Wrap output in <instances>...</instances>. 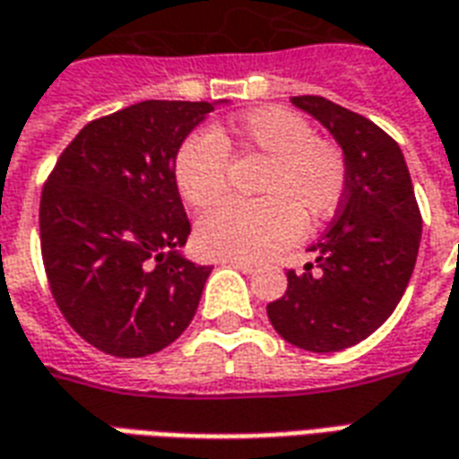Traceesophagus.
<instances>
[{
  "label": "esophagus",
  "mask_w": 459,
  "mask_h": 459,
  "mask_svg": "<svg viewBox=\"0 0 459 459\" xmlns=\"http://www.w3.org/2000/svg\"><path fill=\"white\" fill-rule=\"evenodd\" d=\"M229 265H233L236 270H240V273H246V275H253L255 270H258V265L255 263H248V260H236V258H229L226 260Z\"/></svg>",
  "instance_id": "esophagus-1"
}]
</instances>
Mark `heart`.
Returning <instances> with one entry per match:
<instances>
[{
    "instance_id": "1",
    "label": "heart",
    "mask_w": 459,
    "mask_h": 459,
    "mask_svg": "<svg viewBox=\"0 0 459 459\" xmlns=\"http://www.w3.org/2000/svg\"><path fill=\"white\" fill-rule=\"evenodd\" d=\"M246 150L268 160L260 174L263 199H229L204 213L196 240L213 258H270L295 243L305 226L332 219L346 194L344 152L315 137L302 115L285 108H258L216 134L189 132L174 152L171 174L181 199L204 209L229 184V152Z\"/></svg>"
}]
</instances>
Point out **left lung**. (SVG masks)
Listing matches in <instances>:
<instances>
[{
	"label": "left lung",
	"instance_id": "8db88e82",
	"mask_svg": "<svg viewBox=\"0 0 459 459\" xmlns=\"http://www.w3.org/2000/svg\"><path fill=\"white\" fill-rule=\"evenodd\" d=\"M292 103L317 117L346 157V194L305 273L288 270L285 295L268 305L270 325L315 354L342 351L391 317L413 275L423 219L398 142L378 125L322 95Z\"/></svg>",
	"mask_w": 459,
	"mask_h": 459
}]
</instances>
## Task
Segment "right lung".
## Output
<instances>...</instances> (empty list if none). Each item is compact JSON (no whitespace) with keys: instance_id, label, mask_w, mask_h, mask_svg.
<instances>
[{"instance_id":"right-lung-1","label":"right lung","mask_w":459,"mask_h":459,"mask_svg":"<svg viewBox=\"0 0 459 459\" xmlns=\"http://www.w3.org/2000/svg\"><path fill=\"white\" fill-rule=\"evenodd\" d=\"M213 105L144 100L91 120L41 191L46 278L75 334L120 359L160 351L196 315L211 268L181 258L191 223L171 161Z\"/></svg>"}]
</instances>
